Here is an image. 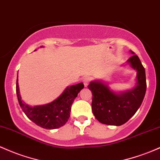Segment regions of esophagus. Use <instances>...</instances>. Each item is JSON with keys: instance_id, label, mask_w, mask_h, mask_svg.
Masks as SVG:
<instances>
[{"instance_id": "obj_1", "label": "esophagus", "mask_w": 160, "mask_h": 160, "mask_svg": "<svg viewBox=\"0 0 160 160\" xmlns=\"http://www.w3.org/2000/svg\"><path fill=\"white\" fill-rule=\"evenodd\" d=\"M83 82L85 87H87L89 85V82H90V78L89 77H85V78L83 79Z\"/></svg>"}]
</instances>
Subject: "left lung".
<instances>
[{
	"instance_id": "obj_1",
	"label": "left lung",
	"mask_w": 160,
	"mask_h": 160,
	"mask_svg": "<svg viewBox=\"0 0 160 160\" xmlns=\"http://www.w3.org/2000/svg\"><path fill=\"white\" fill-rule=\"evenodd\" d=\"M130 52L133 55L126 64L137 71L134 88L116 92L103 80H93L88 85L92 93V113L102 124L120 126L126 123L136 113L144 98L147 89L145 69L138 56L132 51Z\"/></svg>"
}]
</instances>
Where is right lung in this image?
<instances>
[{
  "mask_svg": "<svg viewBox=\"0 0 160 160\" xmlns=\"http://www.w3.org/2000/svg\"><path fill=\"white\" fill-rule=\"evenodd\" d=\"M83 87V83L68 87L61 96L53 102L46 105L35 106L26 104L22 99L18 79H17L16 90L19 104L29 120L42 128L56 129L64 125L68 121L73 100Z\"/></svg>",
  "mask_w": 160,
  "mask_h": 160,
  "instance_id": "right-lung-1",
  "label": "right lung"
}]
</instances>
